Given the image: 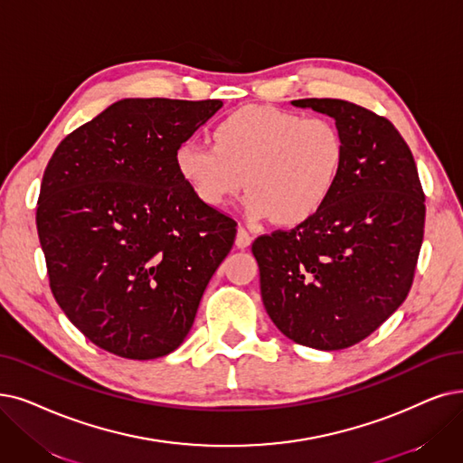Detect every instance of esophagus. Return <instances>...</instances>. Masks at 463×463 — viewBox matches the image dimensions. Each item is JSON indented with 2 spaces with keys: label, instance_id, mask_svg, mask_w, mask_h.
I'll use <instances>...</instances> for the list:
<instances>
[{
  "label": "esophagus",
  "instance_id": "34e87169",
  "mask_svg": "<svg viewBox=\"0 0 463 463\" xmlns=\"http://www.w3.org/2000/svg\"><path fill=\"white\" fill-rule=\"evenodd\" d=\"M250 243H252V235L243 226H239L237 228V237H235V245L239 249H247Z\"/></svg>",
  "mask_w": 463,
  "mask_h": 463
}]
</instances>
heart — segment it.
Returning a JSON list of instances; mask_svg holds the SVG:
<instances>
[{
    "label": "heart",
    "mask_w": 463,
    "mask_h": 463,
    "mask_svg": "<svg viewBox=\"0 0 463 463\" xmlns=\"http://www.w3.org/2000/svg\"><path fill=\"white\" fill-rule=\"evenodd\" d=\"M211 137L213 146L176 147V173L211 209H224L245 186L250 220L304 224L325 207L342 171V137L323 118L245 106L222 118Z\"/></svg>",
    "instance_id": "heart-1"
}]
</instances>
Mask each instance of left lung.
Here are the masks:
<instances>
[{
    "instance_id": "1",
    "label": "left lung",
    "mask_w": 463,
    "mask_h": 463,
    "mask_svg": "<svg viewBox=\"0 0 463 463\" xmlns=\"http://www.w3.org/2000/svg\"><path fill=\"white\" fill-rule=\"evenodd\" d=\"M292 104L336 121L344 163L316 216L252 243L262 302L292 342L345 349L371 336L409 294L425 197L411 147L392 121L338 99Z\"/></svg>"
}]
</instances>
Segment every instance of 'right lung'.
Instances as JSON below:
<instances>
[{"mask_svg": "<svg viewBox=\"0 0 463 463\" xmlns=\"http://www.w3.org/2000/svg\"><path fill=\"white\" fill-rule=\"evenodd\" d=\"M220 100L123 99L70 133L47 163L38 235L54 300L109 354L169 355L194 325L235 220L201 203L176 147Z\"/></svg>", "mask_w": 463, "mask_h": 463, "instance_id": "obj_1", "label": "right lung"}]
</instances>
